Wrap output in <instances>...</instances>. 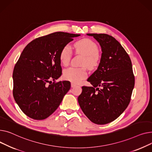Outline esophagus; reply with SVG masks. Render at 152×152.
<instances>
[{
    "mask_svg": "<svg viewBox=\"0 0 152 152\" xmlns=\"http://www.w3.org/2000/svg\"><path fill=\"white\" fill-rule=\"evenodd\" d=\"M76 85H76V84H75L74 83H71V87L74 88V87H75Z\"/></svg>",
    "mask_w": 152,
    "mask_h": 152,
    "instance_id": "esophagus-1",
    "label": "esophagus"
}]
</instances>
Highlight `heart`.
<instances>
[{"instance_id": "b5f03b06", "label": "heart", "mask_w": 152, "mask_h": 152, "mask_svg": "<svg viewBox=\"0 0 152 152\" xmlns=\"http://www.w3.org/2000/svg\"><path fill=\"white\" fill-rule=\"evenodd\" d=\"M74 48L77 54L84 56L82 66H86L90 69H93L99 64L101 56L97 44L90 39H83L74 44ZM72 56L70 47L66 45L62 47L59 53V60L62 65L67 66ZM87 76L85 67H69L64 70L63 77L69 81L78 83Z\"/></svg>"}]
</instances>
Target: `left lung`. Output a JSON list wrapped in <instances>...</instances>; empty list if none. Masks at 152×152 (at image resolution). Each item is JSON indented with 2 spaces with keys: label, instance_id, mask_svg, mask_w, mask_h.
Returning a JSON list of instances; mask_svg holds the SVG:
<instances>
[{
  "label": "left lung",
  "instance_id": "obj_1",
  "mask_svg": "<svg viewBox=\"0 0 152 152\" xmlns=\"http://www.w3.org/2000/svg\"><path fill=\"white\" fill-rule=\"evenodd\" d=\"M99 43V66L88 78L92 86H82L78 102L93 123L105 124L117 119L129 105L134 86L131 59L121 44L105 34H87Z\"/></svg>",
  "mask_w": 152,
  "mask_h": 152
}]
</instances>
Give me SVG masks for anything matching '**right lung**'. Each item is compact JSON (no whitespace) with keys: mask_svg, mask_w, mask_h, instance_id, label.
Wrapping results in <instances>:
<instances>
[{"mask_svg":"<svg viewBox=\"0 0 152 152\" xmlns=\"http://www.w3.org/2000/svg\"><path fill=\"white\" fill-rule=\"evenodd\" d=\"M79 35L54 32L33 40L23 50L13 69V95L28 117L37 120L48 118L70 90L69 81L56 82L62 74L59 53Z\"/></svg>","mask_w":152,"mask_h":152,"instance_id":"right-lung-1","label":"right lung"}]
</instances>
